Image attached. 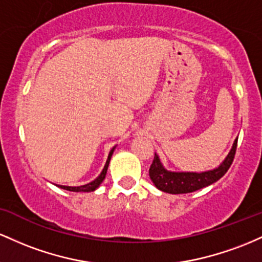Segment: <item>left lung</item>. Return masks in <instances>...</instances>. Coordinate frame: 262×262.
Returning <instances> with one entry per match:
<instances>
[{
  "label": "left lung",
  "instance_id": "left-lung-1",
  "mask_svg": "<svg viewBox=\"0 0 262 262\" xmlns=\"http://www.w3.org/2000/svg\"><path fill=\"white\" fill-rule=\"evenodd\" d=\"M237 139L234 141V145L231 147L230 152L223 163L216 168L205 172H172L167 170L161 163L158 155L155 154L154 162L149 167V178L154 182V184L162 192L169 193V194H184V193H192L202 188L210 186L219 181L223 176L228 172L233 163L235 152H236Z\"/></svg>",
  "mask_w": 262,
  "mask_h": 262
}]
</instances>
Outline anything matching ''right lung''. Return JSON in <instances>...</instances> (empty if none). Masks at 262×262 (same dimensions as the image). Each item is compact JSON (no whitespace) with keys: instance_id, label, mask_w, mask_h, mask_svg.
I'll return each instance as SVG.
<instances>
[{"instance_id":"add662e5","label":"right lung","mask_w":262,"mask_h":262,"mask_svg":"<svg viewBox=\"0 0 262 262\" xmlns=\"http://www.w3.org/2000/svg\"><path fill=\"white\" fill-rule=\"evenodd\" d=\"M114 149H115V147H113V149L110 151V154H108V157L106 160V163H105L104 166V169L101 170V173L99 174V177L96 179H94L93 182H90V183L88 184H84V186H79V187H69V186H58L61 189H66V190H70V192H94V190L98 188L100 184L102 183V181L105 179V176H106V172H107V167H108V163H110V160H111V156L114 154Z\"/></svg>"}]
</instances>
